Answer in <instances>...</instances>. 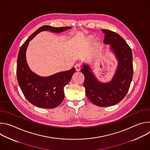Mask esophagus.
<instances>
[{
  "label": "esophagus",
  "mask_w": 150,
  "mask_h": 150,
  "mask_svg": "<svg viewBox=\"0 0 150 150\" xmlns=\"http://www.w3.org/2000/svg\"><path fill=\"white\" fill-rule=\"evenodd\" d=\"M75 69L76 71H79L81 69V65H79V64H76V65L75 66Z\"/></svg>",
  "instance_id": "34e87169"
}]
</instances>
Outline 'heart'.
I'll return each instance as SVG.
<instances>
[{
  "instance_id": "b5f03b06",
  "label": "heart",
  "mask_w": 150,
  "mask_h": 150,
  "mask_svg": "<svg viewBox=\"0 0 150 150\" xmlns=\"http://www.w3.org/2000/svg\"><path fill=\"white\" fill-rule=\"evenodd\" d=\"M93 36H90V37L88 38V40H91V39H93Z\"/></svg>"
}]
</instances>
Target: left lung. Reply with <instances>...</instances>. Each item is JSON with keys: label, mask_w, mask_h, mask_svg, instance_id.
I'll return each instance as SVG.
<instances>
[{"label": "left lung", "mask_w": 150, "mask_h": 150, "mask_svg": "<svg viewBox=\"0 0 150 150\" xmlns=\"http://www.w3.org/2000/svg\"><path fill=\"white\" fill-rule=\"evenodd\" d=\"M104 43L110 45L118 60L116 73L109 82L98 81L91 68L83 65L81 72L84 75L85 94L93 104L100 107L115 105L122 101L129 89L133 76L132 52L125 40L118 34L103 29Z\"/></svg>", "instance_id": "1"}]
</instances>
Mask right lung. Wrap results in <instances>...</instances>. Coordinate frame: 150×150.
I'll use <instances>...</instances> for the list:
<instances>
[{
  "label": "right lung",
  "instance_id": "1",
  "mask_svg": "<svg viewBox=\"0 0 150 150\" xmlns=\"http://www.w3.org/2000/svg\"><path fill=\"white\" fill-rule=\"evenodd\" d=\"M71 28L42 26L28 37L19 49L16 67L18 82L26 99L38 108L53 109L59 105L65 97L64 87L70 82L76 70L73 68L47 77L37 75L30 69L26 60V50L29 42L41 31L61 33Z\"/></svg>",
  "mask_w": 150,
  "mask_h": 150
}]
</instances>
